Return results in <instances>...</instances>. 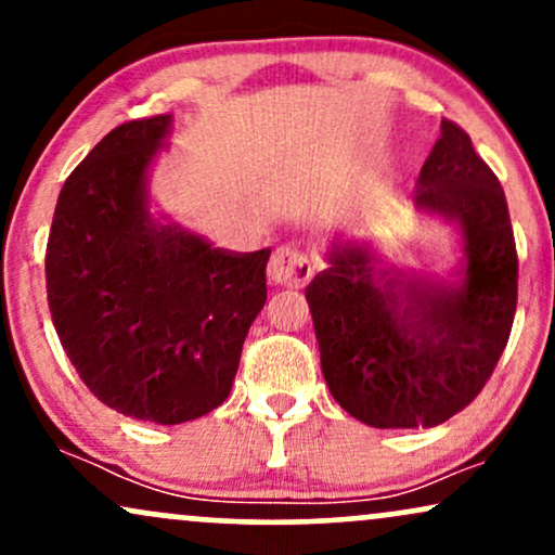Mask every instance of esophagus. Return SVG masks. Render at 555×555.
Listing matches in <instances>:
<instances>
[{"label":"esophagus","mask_w":555,"mask_h":555,"mask_svg":"<svg viewBox=\"0 0 555 555\" xmlns=\"http://www.w3.org/2000/svg\"><path fill=\"white\" fill-rule=\"evenodd\" d=\"M315 263L302 247L297 245H282L271 256L269 263V279L279 286H305L313 279Z\"/></svg>","instance_id":"34e87169"}]
</instances>
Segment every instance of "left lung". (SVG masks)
<instances>
[{
  "instance_id": "obj_1",
  "label": "left lung",
  "mask_w": 555,
  "mask_h": 555,
  "mask_svg": "<svg viewBox=\"0 0 555 555\" xmlns=\"http://www.w3.org/2000/svg\"><path fill=\"white\" fill-rule=\"evenodd\" d=\"M415 203L460 227L462 286L375 279L371 253L347 245L305 289L331 397L371 428H433L462 412L493 375L517 313L506 195L451 119L420 169Z\"/></svg>"
}]
</instances>
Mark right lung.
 Here are the masks:
<instances>
[{"label": "right lung", "mask_w": 555, "mask_h": 555, "mask_svg": "<svg viewBox=\"0 0 555 555\" xmlns=\"http://www.w3.org/2000/svg\"><path fill=\"white\" fill-rule=\"evenodd\" d=\"M169 125L158 114L114 127L67 177L47 242L49 310L80 380L158 425L229 397L271 256L216 250L151 219L145 171Z\"/></svg>", "instance_id": "right-lung-1"}]
</instances>
